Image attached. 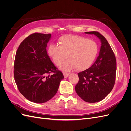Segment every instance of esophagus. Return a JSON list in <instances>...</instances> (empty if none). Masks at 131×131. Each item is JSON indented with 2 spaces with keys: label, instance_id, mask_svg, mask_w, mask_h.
Instances as JSON below:
<instances>
[{
  "label": "esophagus",
  "instance_id": "34e87169",
  "mask_svg": "<svg viewBox=\"0 0 131 131\" xmlns=\"http://www.w3.org/2000/svg\"><path fill=\"white\" fill-rule=\"evenodd\" d=\"M69 74V73H63V75H64V78H67V77H68Z\"/></svg>",
  "mask_w": 131,
  "mask_h": 131
}]
</instances>
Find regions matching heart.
Listing matches in <instances>:
<instances>
[{
  "instance_id": "obj_1",
  "label": "heart",
  "mask_w": 131,
  "mask_h": 131,
  "mask_svg": "<svg viewBox=\"0 0 131 131\" xmlns=\"http://www.w3.org/2000/svg\"><path fill=\"white\" fill-rule=\"evenodd\" d=\"M59 45L51 44L48 53L56 66L62 70L70 71L75 68L84 71L92 66L96 58L98 48L96 42L77 35H64L58 40Z\"/></svg>"
}]
</instances>
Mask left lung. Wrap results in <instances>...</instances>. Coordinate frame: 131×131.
<instances>
[{
	"label": "left lung",
	"instance_id": "8db88e82",
	"mask_svg": "<svg viewBox=\"0 0 131 131\" xmlns=\"http://www.w3.org/2000/svg\"><path fill=\"white\" fill-rule=\"evenodd\" d=\"M100 39L101 46L96 62L88 69L78 74L79 81L75 86L78 96L89 103L104 99L112 90L116 73V61L113 51L104 36L97 31H89Z\"/></svg>",
	"mask_w": 131,
	"mask_h": 131
}]
</instances>
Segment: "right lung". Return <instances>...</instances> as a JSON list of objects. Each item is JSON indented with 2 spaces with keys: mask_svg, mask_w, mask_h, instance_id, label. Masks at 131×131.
Returning a JSON list of instances; mask_svg holds the SVG:
<instances>
[{
  "mask_svg": "<svg viewBox=\"0 0 131 131\" xmlns=\"http://www.w3.org/2000/svg\"><path fill=\"white\" fill-rule=\"evenodd\" d=\"M51 37V34H30L19 45L15 58L14 74L18 89L27 100L37 103L53 98L64 78L47 53Z\"/></svg>",
  "mask_w": 131,
  "mask_h": 131,
  "instance_id": "right-lung-1",
  "label": "right lung"
}]
</instances>
